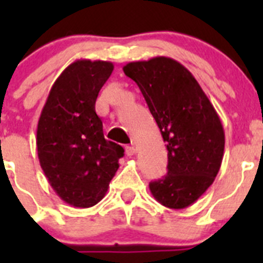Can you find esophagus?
Returning <instances> with one entry per match:
<instances>
[{"label":"esophagus","instance_id":"1","mask_svg":"<svg viewBox=\"0 0 263 263\" xmlns=\"http://www.w3.org/2000/svg\"><path fill=\"white\" fill-rule=\"evenodd\" d=\"M125 152H126L127 157H132V155L136 154V147H134V146H126V147H125Z\"/></svg>","mask_w":263,"mask_h":263}]
</instances>
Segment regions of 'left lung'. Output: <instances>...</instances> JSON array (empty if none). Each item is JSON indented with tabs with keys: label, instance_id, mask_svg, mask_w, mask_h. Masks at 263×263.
Wrapping results in <instances>:
<instances>
[{
	"label": "left lung",
	"instance_id": "8db88e82",
	"mask_svg": "<svg viewBox=\"0 0 263 263\" xmlns=\"http://www.w3.org/2000/svg\"><path fill=\"white\" fill-rule=\"evenodd\" d=\"M124 72L142 92L166 142L167 175L150 183V192L167 208H187L221 167L225 134L217 111L191 72L171 58L127 63Z\"/></svg>",
	"mask_w": 263,
	"mask_h": 263
}]
</instances>
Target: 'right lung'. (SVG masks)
Wrapping results in <instances>:
<instances>
[{"label":"right lung","instance_id":"obj_1","mask_svg":"<svg viewBox=\"0 0 263 263\" xmlns=\"http://www.w3.org/2000/svg\"><path fill=\"white\" fill-rule=\"evenodd\" d=\"M113 63L80 59L55 80L36 129L39 163L63 201L89 208L108 191L124 148L104 137L96 115L100 89L113 72Z\"/></svg>","mask_w":263,"mask_h":263}]
</instances>
